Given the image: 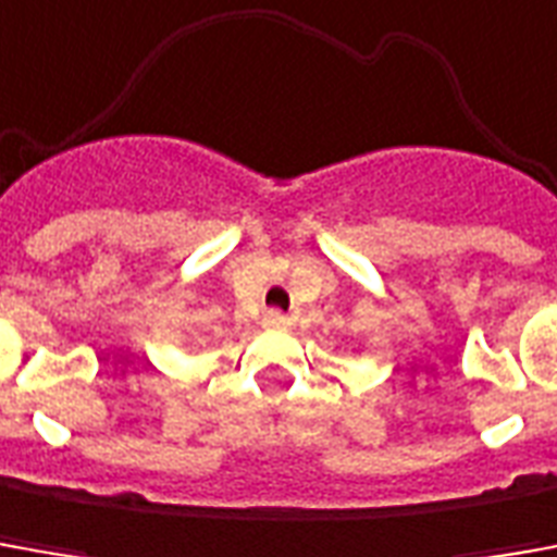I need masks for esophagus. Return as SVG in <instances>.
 Returning a JSON list of instances; mask_svg holds the SVG:
<instances>
[{"label": "esophagus", "mask_w": 557, "mask_h": 557, "mask_svg": "<svg viewBox=\"0 0 557 557\" xmlns=\"http://www.w3.org/2000/svg\"><path fill=\"white\" fill-rule=\"evenodd\" d=\"M262 325H265V329H274V332H283V329H289L292 319L286 317V313H280V310H265Z\"/></svg>", "instance_id": "obj_1"}]
</instances>
